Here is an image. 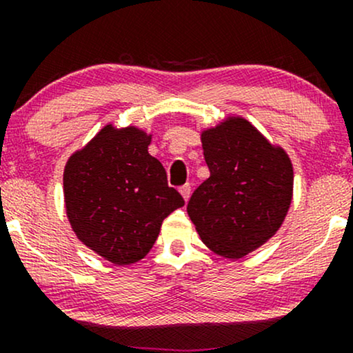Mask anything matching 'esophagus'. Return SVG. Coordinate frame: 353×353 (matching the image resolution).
Instances as JSON below:
<instances>
[{"label":"esophagus","instance_id":"obj_1","mask_svg":"<svg viewBox=\"0 0 353 353\" xmlns=\"http://www.w3.org/2000/svg\"><path fill=\"white\" fill-rule=\"evenodd\" d=\"M181 194H182V197H184V201L188 202L189 201V197H190V184H184V185H181Z\"/></svg>","mask_w":353,"mask_h":353}]
</instances>
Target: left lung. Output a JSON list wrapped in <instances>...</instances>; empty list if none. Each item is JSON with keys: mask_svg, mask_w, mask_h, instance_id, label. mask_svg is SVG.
<instances>
[{"mask_svg": "<svg viewBox=\"0 0 353 353\" xmlns=\"http://www.w3.org/2000/svg\"><path fill=\"white\" fill-rule=\"evenodd\" d=\"M202 149L210 176L192 192L188 214L209 249L244 257L282 225L292 201V164L241 117L202 132Z\"/></svg>", "mask_w": 353, "mask_h": 353, "instance_id": "obj_1", "label": "left lung"}]
</instances>
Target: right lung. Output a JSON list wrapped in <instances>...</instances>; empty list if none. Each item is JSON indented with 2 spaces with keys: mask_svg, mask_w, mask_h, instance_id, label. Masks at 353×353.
I'll list each match as a JSON object with an SVG mask.
<instances>
[{
  "mask_svg": "<svg viewBox=\"0 0 353 353\" xmlns=\"http://www.w3.org/2000/svg\"><path fill=\"white\" fill-rule=\"evenodd\" d=\"M151 136L106 125L64 169V201L72 230L117 265L151 250L161 224L184 199L168 185L163 164L148 152Z\"/></svg>",
  "mask_w": 353,
  "mask_h": 353,
  "instance_id": "1",
  "label": "right lung"
}]
</instances>
